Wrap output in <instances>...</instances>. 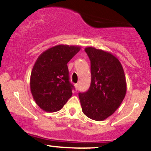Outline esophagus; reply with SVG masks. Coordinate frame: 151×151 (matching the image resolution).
Here are the masks:
<instances>
[{
    "instance_id": "1",
    "label": "esophagus",
    "mask_w": 151,
    "mask_h": 151,
    "mask_svg": "<svg viewBox=\"0 0 151 151\" xmlns=\"http://www.w3.org/2000/svg\"><path fill=\"white\" fill-rule=\"evenodd\" d=\"M75 89H76V90H77V89H78V87H79V84H75Z\"/></svg>"
}]
</instances>
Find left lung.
Returning a JSON list of instances; mask_svg holds the SVG:
<instances>
[{
    "mask_svg": "<svg viewBox=\"0 0 151 151\" xmlns=\"http://www.w3.org/2000/svg\"><path fill=\"white\" fill-rule=\"evenodd\" d=\"M90 60L91 84L88 90L79 92L82 112L87 117L102 121L120 107L126 94V80L120 61L107 51L87 47Z\"/></svg>",
    "mask_w": 151,
    "mask_h": 151,
    "instance_id": "obj_1",
    "label": "left lung"
}]
</instances>
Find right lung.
I'll list each match as a JSON object with an SVG mask.
<instances>
[{
    "label": "right lung",
    "instance_id": "1",
    "mask_svg": "<svg viewBox=\"0 0 151 151\" xmlns=\"http://www.w3.org/2000/svg\"><path fill=\"white\" fill-rule=\"evenodd\" d=\"M80 50L77 46L57 45L43 52L34 64L30 79L34 100L43 110L59 111L72 97L67 63Z\"/></svg>",
    "mask_w": 151,
    "mask_h": 151
}]
</instances>
